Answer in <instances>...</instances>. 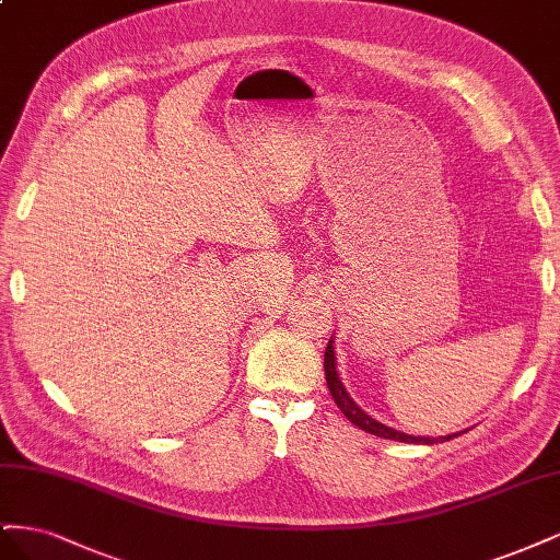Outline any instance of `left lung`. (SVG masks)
I'll return each instance as SVG.
<instances>
[{"label":"left lung","instance_id":"left-lung-1","mask_svg":"<svg viewBox=\"0 0 560 560\" xmlns=\"http://www.w3.org/2000/svg\"><path fill=\"white\" fill-rule=\"evenodd\" d=\"M325 376H327V385H329V393L336 401L338 409H341V413L352 422V425H358L360 430L374 434V436H381V439H393V442H404V444H442V442H451L453 436H460L463 432H453V434H446V436H413V434H406V432H399L395 428H387L385 422H378L376 418H371L366 411H362L358 401H354L350 395L346 385L341 383V378H338V371H336V350H334V338H329L327 343V350H325Z\"/></svg>","mask_w":560,"mask_h":560}]
</instances>
